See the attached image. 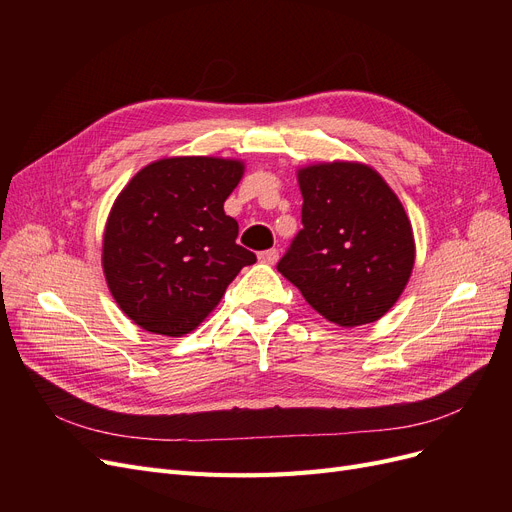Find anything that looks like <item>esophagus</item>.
Wrapping results in <instances>:
<instances>
[{"mask_svg":"<svg viewBox=\"0 0 512 512\" xmlns=\"http://www.w3.org/2000/svg\"><path fill=\"white\" fill-rule=\"evenodd\" d=\"M278 257H280L278 249H267V251H261V253L257 255V259H259L261 263H265V265H274V263L278 261Z\"/></svg>","mask_w":512,"mask_h":512,"instance_id":"obj_1","label":"esophagus"}]
</instances>
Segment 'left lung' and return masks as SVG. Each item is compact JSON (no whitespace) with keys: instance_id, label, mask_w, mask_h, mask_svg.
Instances as JSON below:
<instances>
[{"instance_id":"left-lung-1","label":"left lung","mask_w":512,"mask_h":512,"mask_svg":"<svg viewBox=\"0 0 512 512\" xmlns=\"http://www.w3.org/2000/svg\"><path fill=\"white\" fill-rule=\"evenodd\" d=\"M303 230L278 272L328 321L355 328L386 315L415 265L411 220L388 182L359 161L299 168Z\"/></svg>"}]
</instances>
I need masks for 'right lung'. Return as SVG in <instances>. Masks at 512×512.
I'll use <instances>...</instances> for the list:
<instances>
[{
    "label": "right lung",
    "mask_w": 512,
    "mask_h": 512,
    "mask_svg": "<svg viewBox=\"0 0 512 512\" xmlns=\"http://www.w3.org/2000/svg\"><path fill=\"white\" fill-rule=\"evenodd\" d=\"M242 174L240 159L164 157L116 197L101 265L114 301L145 332H193L242 267L257 261L236 245L238 224L224 213Z\"/></svg>",
    "instance_id": "add662e5"
}]
</instances>
